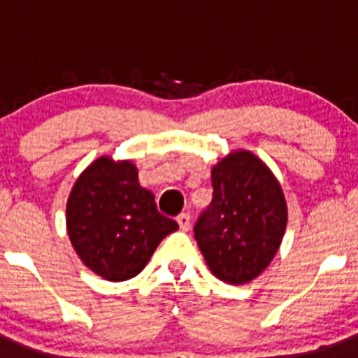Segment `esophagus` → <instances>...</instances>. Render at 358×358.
I'll use <instances>...</instances> for the list:
<instances>
[{
	"mask_svg": "<svg viewBox=\"0 0 358 358\" xmlns=\"http://www.w3.org/2000/svg\"><path fill=\"white\" fill-rule=\"evenodd\" d=\"M176 222H178L180 229H182V230H189L190 229V215H189V213H180V215L176 216Z\"/></svg>",
	"mask_w": 358,
	"mask_h": 358,
	"instance_id": "obj_1",
	"label": "esophagus"
}]
</instances>
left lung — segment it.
<instances>
[{
    "label": "left lung",
    "mask_w": 358,
    "mask_h": 358,
    "mask_svg": "<svg viewBox=\"0 0 358 358\" xmlns=\"http://www.w3.org/2000/svg\"><path fill=\"white\" fill-rule=\"evenodd\" d=\"M213 199L194 236L218 279L246 284L275 256L287 223L284 194L270 169L251 152H234L213 168Z\"/></svg>",
    "instance_id": "8db88e82"
}]
</instances>
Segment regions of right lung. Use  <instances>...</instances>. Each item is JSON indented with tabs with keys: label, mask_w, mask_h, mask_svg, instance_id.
I'll return each instance as SVG.
<instances>
[{
	"label": "right lung",
	"mask_w": 358,
	"mask_h": 358,
	"mask_svg": "<svg viewBox=\"0 0 358 358\" xmlns=\"http://www.w3.org/2000/svg\"><path fill=\"white\" fill-rule=\"evenodd\" d=\"M178 223L157 211L131 162L100 157L72 187L67 230L79 258L107 280H126L143 270Z\"/></svg>",
	"instance_id": "1"
}]
</instances>
